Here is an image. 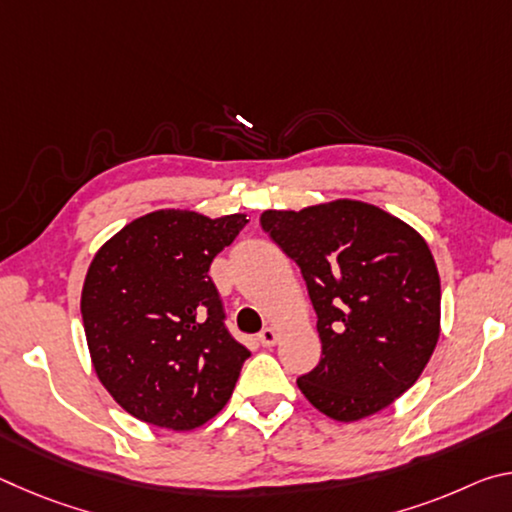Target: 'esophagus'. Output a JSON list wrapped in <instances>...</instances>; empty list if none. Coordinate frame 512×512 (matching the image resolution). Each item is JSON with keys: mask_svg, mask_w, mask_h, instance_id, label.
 <instances>
[{"mask_svg": "<svg viewBox=\"0 0 512 512\" xmlns=\"http://www.w3.org/2000/svg\"><path fill=\"white\" fill-rule=\"evenodd\" d=\"M277 336H280L277 334V329L268 325L262 329V332H259V343H262L264 348H273V345L277 343Z\"/></svg>", "mask_w": 512, "mask_h": 512, "instance_id": "obj_1", "label": "esophagus"}]
</instances>
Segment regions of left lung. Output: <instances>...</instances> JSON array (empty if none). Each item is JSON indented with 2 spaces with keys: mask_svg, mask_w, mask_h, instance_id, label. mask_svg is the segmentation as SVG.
<instances>
[{
  "mask_svg": "<svg viewBox=\"0 0 512 512\" xmlns=\"http://www.w3.org/2000/svg\"><path fill=\"white\" fill-rule=\"evenodd\" d=\"M259 223L300 266L323 357L298 379L327 418L384 411L427 368L440 336V275L418 230L377 205L336 198L266 210Z\"/></svg>",
  "mask_w": 512,
  "mask_h": 512,
  "instance_id": "left-lung-1",
  "label": "left lung"
}]
</instances>
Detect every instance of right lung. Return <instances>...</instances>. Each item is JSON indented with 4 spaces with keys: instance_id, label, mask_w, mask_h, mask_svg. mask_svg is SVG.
<instances>
[{
    "instance_id": "add662e5",
    "label": "right lung",
    "mask_w": 512,
    "mask_h": 512,
    "mask_svg": "<svg viewBox=\"0 0 512 512\" xmlns=\"http://www.w3.org/2000/svg\"><path fill=\"white\" fill-rule=\"evenodd\" d=\"M248 214L155 210L94 253L81 316L94 372L133 418L192 431L228 404L250 357L223 325L207 275Z\"/></svg>"
}]
</instances>
